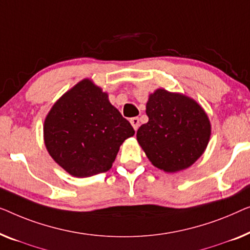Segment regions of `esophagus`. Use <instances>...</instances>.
Returning <instances> with one entry per match:
<instances>
[{"label": "esophagus", "instance_id": "esophagus-1", "mask_svg": "<svg viewBox=\"0 0 250 250\" xmlns=\"http://www.w3.org/2000/svg\"><path fill=\"white\" fill-rule=\"evenodd\" d=\"M130 124L133 126V129L137 130L139 128V118H131L130 119Z\"/></svg>", "mask_w": 250, "mask_h": 250}]
</instances>
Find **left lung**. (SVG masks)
<instances>
[{"mask_svg":"<svg viewBox=\"0 0 250 250\" xmlns=\"http://www.w3.org/2000/svg\"><path fill=\"white\" fill-rule=\"evenodd\" d=\"M148 122L137 140L153 165L165 172L185 170L204 153L210 136L205 111L181 94L157 89L146 105Z\"/></svg>","mask_w":250,"mask_h":250,"instance_id":"1","label":"left lung"}]
</instances>
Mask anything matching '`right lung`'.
Instances as JSON below:
<instances>
[{
    "label": "right lung",
    "instance_id": "obj_1",
    "mask_svg": "<svg viewBox=\"0 0 250 250\" xmlns=\"http://www.w3.org/2000/svg\"><path fill=\"white\" fill-rule=\"evenodd\" d=\"M135 135L130 122L88 79L65 93L44 124L45 146L60 167L78 178L111 168L121 144Z\"/></svg>",
    "mask_w": 250,
    "mask_h": 250
}]
</instances>
